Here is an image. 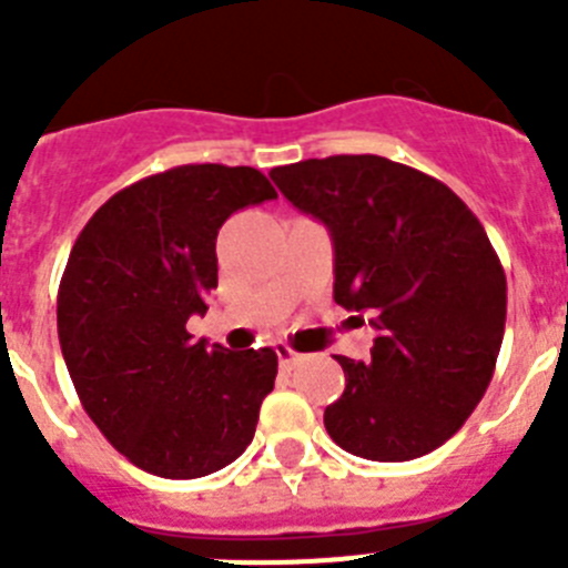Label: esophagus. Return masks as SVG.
Here are the masks:
<instances>
[{
  "mask_svg": "<svg viewBox=\"0 0 568 568\" xmlns=\"http://www.w3.org/2000/svg\"><path fill=\"white\" fill-rule=\"evenodd\" d=\"M275 355H278V364L284 366V369H293V366L301 361V353H295V349H290L287 344H278V346H275Z\"/></svg>",
  "mask_w": 568,
  "mask_h": 568,
  "instance_id": "obj_1",
  "label": "esophagus"
}]
</instances>
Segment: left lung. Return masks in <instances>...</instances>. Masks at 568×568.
Wrapping results in <instances>:
<instances>
[{"label": "left lung", "mask_w": 568, "mask_h": 568, "mask_svg": "<svg viewBox=\"0 0 568 568\" xmlns=\"http://www.w3.org/2000/svg\"><path fill=\"white\" fill-rule=\"evenodd\" d=\"M301 213L327 224L335 304L369 313L373 355H341L329 438L366 460H413L453 438L484 398L506 324V273L484 224L433 175L384 155L275 168Z\"/></svg>", "instance_id": "1"}]
</instances>
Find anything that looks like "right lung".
<instances>
[{
	"label": "right lung",
	"instance_id": "right-lung-1",
	"mask_svg": "<svg viewBox=\"0 0 568 568\" xmlns=\"http://www.w3.org/2000/svg\"><path fill=\"white\" fill-rule=\"evenodd\" d=\"M275 195L255 168L182 164L110 195L70 250L57 298L64 364L90 420L150 475L204 478L253 440L278 355L193 341L187 318L219 287L222 224Z\"/></svg>",
	"mask_w": 568,
	"mask_h": 568
}]
</instances>
